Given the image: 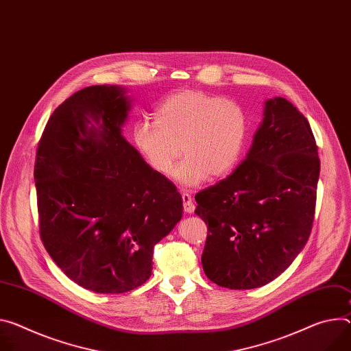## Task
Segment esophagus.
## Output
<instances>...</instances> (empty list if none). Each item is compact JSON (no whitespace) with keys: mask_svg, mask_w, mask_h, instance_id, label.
<instances>
[{"mask_svg":"<svg viewBox=\"0 0 351 351\" xmlns=\"http://www.w3.org/2000/svg\"><path fill=\"white\" fill-rule=\"evenodd\" d=\"M182 200H183V208H184V213H187V214H192V213L195 211V203H193L192 196H190L189 193H182Z\"/></svg>","mask_w":351,"mask_h":351,"instance_id":"obj_1","label":"esophagus"}]
</instances>
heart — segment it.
Returning <instances> with one entry per match:
<instances>
[{
    "instance_id": "b5f03b06",
    "label": "heart",
    "mask_w": 351,
    "mask_h": 351,
    "mask_svg": "<svg viewBox=\"0 0 351 351\" xmlns=\"http://www.w3.org/2000/svg\"><path fill=\"white\" fill-rule=\"evenodd\" d=\"M155 120L133 124L134 147L158 175L175 172L184 189H196L211 176L228 175L239 164L249 140V119L242 106L203 90L183 89L155 108Z\"/></svg>"
}]
</instances>
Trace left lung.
Segmentation results:
<instances>
[{
    "label": "left lung",
    "mask_w": 351,
    "mask_h": 351,
    "mask_svg": "<svg viewBox=\"0 0 351 351\" xmlns=\"http://www.w3.org/2000/svg\"><path fill=\"white\" fill-rule=\"evenodd\" d=\"M319 169L308 120L287 99H267L243 161L195 196L208 230L206 276L226 289L250 290L289 267L312 230Z\"/></svg>",
    "instance_id": "1"
}]
</instances>
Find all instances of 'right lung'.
I'll use <instances>...</instances> for the list:
<instances>
[{
    "label": "right lung",
    "instance_id": "obj_1",
    "mask_svg": "<svg viewBox=\"0 0 351 351\" xmlns=\"http://www.w3.org/2000/svg\"><path fill=\"white\" fill-rule=\"evenodd\" d=\"M132 106L124 86L84 88L50 116L36 154L43 245L69 278L101 294L144 284L154 246L183 213L175 184L121 133Z\"/></svg>",
    "mask_w": 351,
    "mask_h": 351
}]
</instances>
